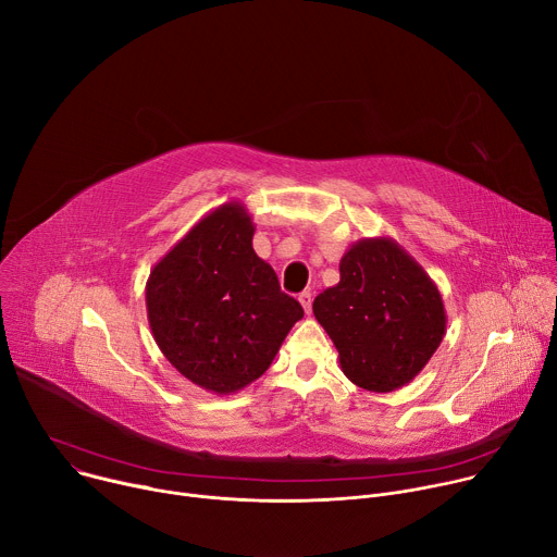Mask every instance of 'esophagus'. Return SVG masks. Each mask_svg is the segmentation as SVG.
I'll use <instances>...</instances> for the list:
<instances>
[{"instance_id":"esophagus-1","label":"esophagus","mask_w":557,"mask_h":557,"mask_svg":"<svg viewBox=\"0 0 557 557\" xmlns=\"http://www.w3.org/2000/svg\"><path fill=\"white\" fill-rule=\"evenodd\" d=\"M298 300H300V305H302L305 314H312V300H314L312 292H302V294H298Z\"/></svg>"}]
</instances>
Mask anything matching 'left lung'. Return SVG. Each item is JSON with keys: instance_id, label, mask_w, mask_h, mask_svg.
<instances>
[{"instance_id": "obj_1", "label": "left lung", "mask_w": 557, "mask_h": 557, "mask_svg": "<svg viewBox=\"0 0 557 557\" xmlns=\"http://www.w3.org/2000/svg\"><path fill=\"white\" fill-rule=\"evenodd\" d=\"M343 374L376 394L409 385L441 347L445 302L431 276L392 236L360 238L341 259V281L314 300Z\"/></svg>"}]
</instances>
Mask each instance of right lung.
<instances>
[{
  "mask_svg": "<svg viewBox=\"0 0 557 557\" xmlns=\"http://www.w3.org/2000/svg\"><path fill=\"white\" fill-rule=\"evenodd\" d=\"M247 208L208 212L150 270L146 310L161 354L181 376L216 396L265 374L287 332L302 319L252 247Z\"/></svg>",
  "mask_w": 557,
  "mask_h": 557,
  "instance_id": "1",
  "label": "right lung"
}]
</instances>
